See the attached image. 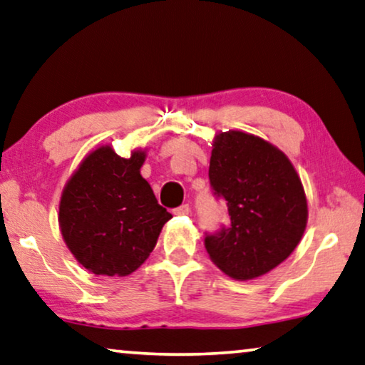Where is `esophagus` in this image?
<instances>
[{"mask_svg":"<svg viewBox=\"0 0 365 365\" xmlns=\"http://www.w3.org/2000/svg\"><path fill=\"white\" fill-rule=\"evenodd\" d=\"M173 215H188L190 213V206L185 203V205H180L178 208H173L172 210Z\"/></svg>","mask_w":365,"mask_h":365,"instance_id":"obj_1","label":"esophagus"}]
</instances>
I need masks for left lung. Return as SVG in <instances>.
<instances>
[{
	"label": "left lung",
	"mask_w": 365,
	"mask_h": 365,
	"mask_svg": "<svg viewBox=\"0 0 365 365\" xmlns=\"http://www.w3.org/2000/svg\"><path fill=\"white\" fill-rule=\"evenodd\" d=\"M210 160L213 197L227 222L205 232V247L225 274L251 280L293 252L307 226V198L284 152L252 134H220Z\"/></svg>",
	"instance_id": "8db88e82"
}]
</instances>
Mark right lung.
I'll return each instance as SVG.
<instances>
[{"mask_svg":"<svg viewBox=\"0 0 365 365\" xmlns=\"http://www.w3.org/2000/svg\"><path fill=\"white\" fill-rule=\"evenodd\" d=\"M145 154L100 148L63 190L58 222L72 254L96 275L124 277L144 264L172 215L140 177Z\"/></svg>","mask_w":365,"mask_h":365,"instance_id":"obj_1","label":"right lung"}]
</instances>
